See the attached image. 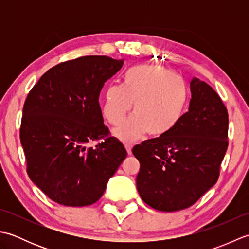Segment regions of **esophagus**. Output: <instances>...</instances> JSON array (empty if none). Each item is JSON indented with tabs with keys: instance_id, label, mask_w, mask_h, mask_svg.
<instances>
[{
	"instance_id": "1",
	"label": "esophagus",
	"mask_w": 249,
	"mask_h": 249,
	"mask_svg": "<svg viewBox=\"0 0 249 249\" xmlns=\"http://www.w3.org/2000/svg\"><path fill=\"white\" fill-rule=\"evenodd\" d=\"M125 149H126V151H127L128 155H130V154H131V149H133V144L125 143Z\"/></svg>"
}]
</instances>
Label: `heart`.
I'll use <instances>...</instances> for the list:
<instances>
[{"label":"heart","mask_w":249,"mask_h":249,"mask_svg":"<svg viewBox=\"0 0 249 249\" xmlns=\"http://www.w3.org/2000/svg\"><path fill=\"white\" fill-rule=\"evenodd\" d=\"M134 104V115L123 122L114 134L124 141H134L147 133L161 137L182 120L188 104L183 79L161 65H138L124 73L122 86H110L105 94L104 116L119 125Z\"/></svg>","instance_id":"1"}]
</instances>
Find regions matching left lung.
<instances>
[{
  "label": "left lung",
  "instance_id": "1",
  "mask_svg": "<svg viewBox=\"0 0 249 249\" xmlns=\"http://www.w3.org/2000/svg\"><path fill=\"white\" fill-rule=\"evenodd\" d=\"M189 110L170 133L134 146L140 162L137 189L151 208L187 209L217 182L228 149V110L198 78L190 81Z\"/></svg>",
  "mask_w": 249,
  "mask_h": 249
}]
</instances>
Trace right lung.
Segmentation results:
<instances>
[{"instance_id": "1", "label": "right lung", "mask_w": 249, "mask_h": 249, "mask_svg": "<svg viewBox=\"0 0 249 249\" xmlns=\"http://www.w3.org/2000/svg\"><path fill=\"white\" fill-rule=\"evenodd\" d=\"M123 63L106 55L62 62L28 94L20 126L26 172L56 203L96 202L127 155L105 126L98 102L105 82ZM93 141H99L95 147Z\"/></svg>"}]
</instances>
